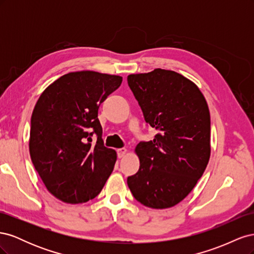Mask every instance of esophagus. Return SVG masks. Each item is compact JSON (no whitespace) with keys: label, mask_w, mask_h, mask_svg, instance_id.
<instances>
[{"label":"esophagus","mask_w":254,"mask_h":254,"mask_svg":"<svg viewBox=\"0 0 254 254\" xmlns=\"http://www.w3.org/2000/svg\"><path fill=\"white\" fill-rule=\"evenodd\" d=\"M126 152H127V148H125V147L118 149V157L119 158H123V157L126 155Z\"/></svg>","instance_id":"esophagus-1"}]
</instances>
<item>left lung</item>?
<instances>
[{"label":"left lung","instance_id":"1","mask_svg":"<svg viewBox=\"0 0 254 254\" xmlns=\"http://www.w3.org/2000/svg\"><path fill=\"white\" fill-rule=\"evenodd\" d=\"M127 80L146 123L158 130L136 145L140 168L127 184L145 206L167 209L190 193L209 163V107L196 84L174 71L156 68Z\"/></svg>","mask_w":254,"mask_h":254}]
</instances>
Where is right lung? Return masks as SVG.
I'll return each mask as SVG.
<instances>
[{
  "label": "right lung",
  "instance_id": "right-lung-1",
  "mask_svg": "<svg viewBox=\"0 0 254 254\" xmlns=\"http://www.w3.org/2000/svg\"><path fill=\"white\" fill-rule=\"evenodd\" d=\"M118 75L94 71L67 73L45 89L30 120L29 153L52 195L82 203L103 190L117 161L104 146L98 108L122 83ZM98 136L96 143L91 136Z\"/></svg>",
  "mask_w": 254,
  "mask_h": 254
}]
</instances>
